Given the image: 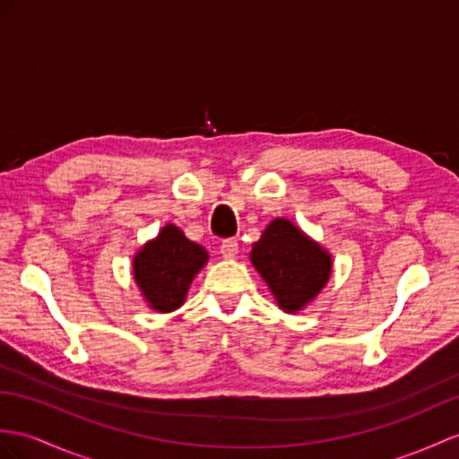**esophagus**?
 I'll return each mask as SVG.
<instances>
[{
    "mask_svg": "<svg viewBox=\"0 0 459 459\" xmlns=\"http://www.w3.org/2000/svg\"><path fill=\"white\" fill-rule=\"evenodd\" d=\"M220 253L223 255V259H236L239 253V245L236 239H226L220 245Z\"/></svg>",
    "mask_w": 459,
    "mask_h": 459,
    "instance_id": "obj_1",
    "label": "esophagus"
}]
</instances>
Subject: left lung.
I'll use <instances>...</instances> for the list:
<instances>
[{
    "mask_svg": "<svg viewBox=\"0 0 459 459\" xmlns=\"http://www.w3.org/2000/svg\"><path fill=\"white\" fill-rule=\"evenodd\" d=\"M251 264L286 314H299L327 286L333 256L294 221L274 218L249 253Z\"/></svg>",
    "mask_w": 459,
    "mask_h": 459,
    "instance_id": "obj_1",
    "label": "left lung"
}]
</instances>
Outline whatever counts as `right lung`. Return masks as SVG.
Returning <instances> with one entry per match:
<instances>
[{
  "label": "right lung",
  "instance_id": "right-lung-1",
  "mask_svg": "<svg viewBox=\"0 0 459 459\" xmlns=\"http://www.w3.org/2000/svg\"><path fill=\"white\" fill-rule=\"evenodd\" d=\"M208 251L186 239L181 228L165 223L132 259V274L150 309L169 314L185 304L195 276L208 263Z\"/></svg>",
  "mask_w": 459,
  "mask_h": 459
}]
</instances>
